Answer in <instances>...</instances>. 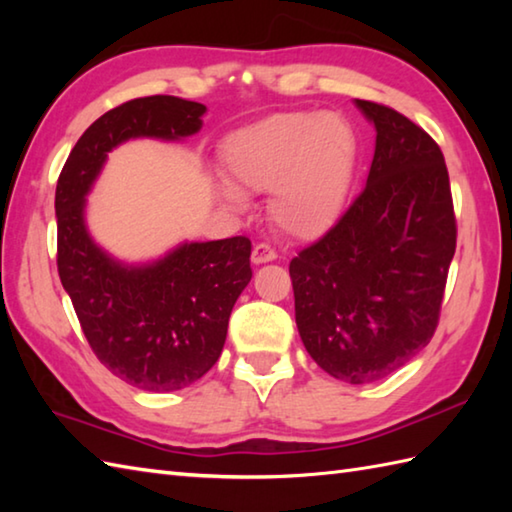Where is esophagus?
Masks as SVG:
<instances>
[{
    "mask_svg": "<svg viewBox=\"0 0 512 512\" xmlns=\"http://www.w3.org/2000/svg\"><path fill=\"white\" fill-rule=\"evenodd\" d=\"M277 259V253L275 248H270L268 244H257L253 248V264H268V262H275Z\"/></svg>",
    "mask_w": 512,
    "mask_h": 512,
    "instance_id": "esophagus-1",
    "label": "esophagus"
}]
</instances>
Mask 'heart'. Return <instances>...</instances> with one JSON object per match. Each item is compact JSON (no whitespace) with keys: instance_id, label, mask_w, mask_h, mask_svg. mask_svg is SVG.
Segmentation results:
<instances>
[{"instance_id":"obj_1","label":"heart","mask_w":512,"mask_h":512,"mask_svg":"<svg viewBox=\"0 0 512 512\" xmlns=\"http://www.w3.org/2000/svg\"><path fill=\"white\" fill-rule=\"evenodd\" d=\"M226 169L244 189H273L270 215L297 239L323 235L339 220L354 162L352 129L339 114H275L231 136ZM242 204V193L226 191Z\"/></svg>"}]
</instances>
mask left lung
Masks as SVG:
<instances>
[{"label":"left lung","mask_w":512,"mask_h":512,"mask_svg":"<svg viewBox=\"0 0 512 512\" xmlns=\"http://www.w3.org/2000/svg\"><path fill=\"white\" fill-rule=\"evenodd\" d=\"M376 127L365 189L290 262L295 319L323 372L350 385L394 374L431 341L455 255L444 156L422 127L358 101Z\"/></svg>","instance_id":"1"}]
</instances>
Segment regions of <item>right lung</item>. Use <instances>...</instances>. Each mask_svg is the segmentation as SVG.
<instances>
[{"label": "right lung", "mask_w": 512, "mask_h": 512, "mask_svg": "<svg viewBox=\"0 0 512 512\" xmlns=\"http://www.w3.org/2000/svg\"><path fill=\"white\" fill-rule=\"evenodd\" d=\"M202 103L145 96L105 112L70 151L54 193L57 268L96 358L143 391H176L217 363L228 317L248 286L250 239L191 242L147 266H125L92 242L85 195L107 151L129 138L178 140L202 127Z\"/></svg>", "instance_id": "add662e5"}]
</instances>
